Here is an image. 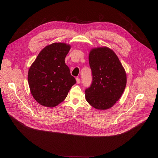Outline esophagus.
<instances>
[{"mask_svg":"<svg viewBox=\"0 0 158 158\" xmlns=\"http://www.w3.org/2000/svg\"><path fill=\"white\" fill-rule=\"evenodd\" d=\"M76 81L77 84H80L81 83V79L79 77H77L76 78Z\"/></svg>","mask_w":158,"mask_h":158,"instance_id":"1","label":"esophagus"}]
</instances>
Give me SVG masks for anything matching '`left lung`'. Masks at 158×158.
<instances>
[{
	"label": "left lung",
	"instance_id": "obj_1",
	"mask_svg": "<svg viewBox=\"0 0 158 158\" xmlns=\"http://www.w3.org/2000/svg\"><path fill=\"white\" fill-rule=\"evenodd\" d=\"M89 62L92 82L85 90L86 101L97 109L111 107L122 96L126 85V74L118 56L104 47L92 49Z\"/></svg>",
	"mask_w": 158,
	"mask_h": 158
}]
</instances>
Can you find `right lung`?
I'll use <instances>...</instances> for the list:
<instances>
[{
  "label": "right lung",
  "instance_id": "right-lung-1",
  "mask_svg": "<svg viewBox=\"0 0 158 158\" xmlns=\"http://www.w3.org/2000/svg\"><path fill=\"white\" fill-rule=\"evenodd\" d=\"M70 48L64 43H53L40 52L30 67L28 82L31 94L44 106L52 107L62 102L76 82L65 63Z\"/></svg>",
  "mask_w": 158,
  "mask_h": 158
}]
</instances>
